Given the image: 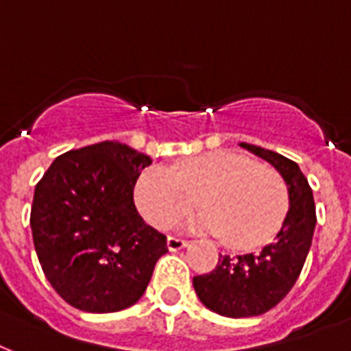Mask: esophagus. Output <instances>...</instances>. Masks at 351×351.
I'll use <instances>...</instances> for the list:
<instances>
[{"instance_id": "esophagus-1", "label": "esophagus", "mask_w": 351, "mask_h": 351, "mask_svg": "<svg viewBox=\"0 0 351 351\" xmlns=\"http://www.w3.org/2000/svg\"><path fill=\"white\" fill-rule=\"evenodd\" d=\"M185 246H189V242L183 241V239H178V237H168L166 239V247L170 252H179V250H183Z\"/></svg>"}]
</instances>
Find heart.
Returning <instances> with one entry per match:
<instances>
[{"label": "heart", "instance_id": "obj_1", "mask_svg": "<svg viewBox=\"0 0 351 351\" xmlns=\"http://www.w3.org/2000/svg\"><path fill=\"white\" fill-rule=\"evenodd\" d=\"M135 204L144 220L166 229L196 204L191 231L222 235L233 247L261 246L278 231L289 207L283 178L244 155L213 152L181 160L172 170L149 166L135 183Z\"/></svg>", "mask_w": 351, "mask_h": 351}]
</instances>
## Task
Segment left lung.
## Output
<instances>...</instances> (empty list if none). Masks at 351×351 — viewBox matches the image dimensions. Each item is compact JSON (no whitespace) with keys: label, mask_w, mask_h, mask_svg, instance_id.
<instances>
[{"label":"left lung","mask_w":351,"mask_h":351,"mask_svg":"<svg viewBox=\"0 0 351 351\" xmlns=\"http://www.w3.org/2000/svg\"><path fill=\"white\" fill-rule=\"evenodd\" d=\"M241 146L281 173L289 191V210L278 235L261 252L220 255L213 272L192 279L199 302L229 318L263 315L291 292L307 259L316 226L313 192L300 166L265 147L246 142Z\"/></svg>","instance_id":"obj_1"}]
</instances>
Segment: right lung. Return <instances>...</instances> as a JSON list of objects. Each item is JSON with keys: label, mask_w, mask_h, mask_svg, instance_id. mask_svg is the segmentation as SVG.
I'll use <instances>...</instances> for the list:
<instances>
[{"label": "right lung", "mask_w": 351, "mask_h": 351, "mask_svg": "<svg viewBox=\"0 0 351 351\" xmlns=\"http://www.w3.org/2000/svg\"><path fill=\"white\" fill-rule=\"evenodd\" d=\"M147 155L122 142H99L59 155L38 181L31 231L42 270L66 304L114 313L146 292L166 237L133 202Z\"/></svg>", "instance_id": "1"}]
</instances>
